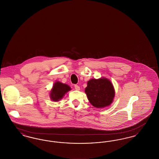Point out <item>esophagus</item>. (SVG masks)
<instances>
[{
    "mask_svg": "<svg viewBox=\"0 0 159 159\" xmlns=\"http://www.w3.org/2000/svg\"><path fill=\"white\" fill-rule=\"evenodd\" d=\"M75 89H76V91H79V90H80V87H79V86L77 85V84H75Z\"/></svg>",
    "mask_w": 159,
    "mask_h": 159,
    "instance_id": "34e87169",
    "label": "esophagus"
}]
</instances>
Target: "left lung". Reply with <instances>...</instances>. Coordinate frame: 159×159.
<instances>
[{"label": "left lung", "mask_w": 159, "mask_h": 159, "mask_svg": "<svg viewBox=\"0 0 159 159\" xmlns=\"http://www.w3.org/2000/svg\"><path fill=\"white\" fill-rule=\"evenodd\" d=\"M84 92L91 104L99 108L110 106L115 95L113 84L110 80L103 77L89 80Z\"/></svg>", "instance_id": "1"}]
</instances>
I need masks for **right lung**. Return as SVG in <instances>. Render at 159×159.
<instances>
[{"label": "right lung", "mask_w": 159, "mask_h": 159, "mask_svg": "<svg viewBox=\"0 0 159 159\" xmlns=\"http://www.w3.org/2000/svg\"><path fill=\"white\" fill-rule=\"evenodd\" d=\"M70 90L71 88L67 84L60 82H56L53 84L52 89L50 92V98L53 101H59Z\"/></svg>", "instance_id": "add662e5"}]
</instances>
